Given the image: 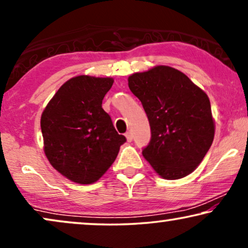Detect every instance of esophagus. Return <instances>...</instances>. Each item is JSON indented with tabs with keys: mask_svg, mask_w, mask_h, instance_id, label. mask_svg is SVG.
Returning <instances> with one entry per match:
<instances>
[{
	"mask_svg": "<svg viewBox=\"0 0 248 248\" xmlns=\"http://www.w3.org/2000/svg\"><path fill=\"white\" fill-rule=\"evenodd\" d=\"M125 138H126L127 142H131L132 140H133V135H132V132L131 131L126 132V133H125Z\"/></svg>",
	"mask_w": 248,
	"mask_h": 248,
	"instance_id": "obj_1",
	"label": "esophagus"
}]
</instances>
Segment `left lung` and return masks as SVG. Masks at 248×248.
I'll use <instances>...</instances> for the list:
<instances>
[{
	"instance_id": "left-lung-1",
	"label": "left lung",
	"mask_w": 248,
	"mask_h": 248,
	"mask_svg": "<svg viewBox=\"0 0 248 248\" xmlns=\"http://www.w3.org/2000/svg\"><path fill=\"white\" fill-rule=\"evenodd\" d=\"M151 127L142 155L165 179H179L201 164L215 138L208 94L174 67L157 65L128 77Z\"/></svg>"
}]
</instances>
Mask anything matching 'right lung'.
I'll return each instance as SVG.
<instances>
[{"mask_svg":"<svg viewBox=\"0 0 248 248\" xmlns=\"http://www.w3.org/2000/svg\"><path fill=\"white\" fill-rule=\"evenodd\" d=\"M113 78L78 76L62 84L44 109V152L60 174L78 184H93L126 141L103 109Z\"/></svg>","mask_w":248,"mask_h":248,"instance_id":"1","label":"right lung"}]
</instances>
